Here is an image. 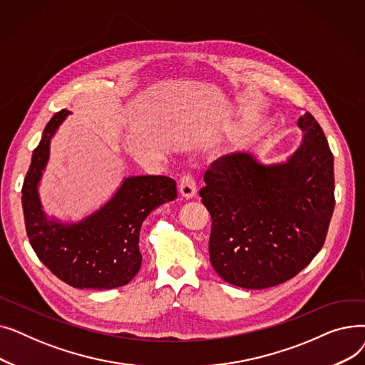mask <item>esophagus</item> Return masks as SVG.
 Here are the masks:
<instances>
[{"mask_svg": "<svg viewBox=\"0 0 365 365\" xmlns=\"http://www.w3.org/2000/svg\"><path fill=\"white\" fill-rule=\"evenodd\" d=\"M179 192L182 194V197H185L186 200L194 198L197 194V183L192 175H183L179 180Z\"/></svg>", "mask_w": 365, "mask_h": 365, "instance_id": "34e87169", "label": "esophagus"}]
</instances>
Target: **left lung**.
Returning <instances> with one entry per match:
<instances>
[{"mask_svg": "<svg viewBox=\"0 0 365 365\" xmlns=\"http://www.w3.org/2000/svg\"><path fill=\"white\" fill-rule=\"evenodd\" d=\"M304 138L284 164L234 153L205 171L200 197L212 216L215 271L242 289H269L296 277L319 253L334 210L333 153L309 112Z\"/></svg>", "mask_w": 365, "mask_h": 365, "instance_id": "obj_1", "label": "left lung"}]
</instances>
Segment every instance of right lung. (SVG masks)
Returning a JSON list of instances; mask_svg holds the SVG:
<instances>
[{
  "label": "right lung",
  "mask_w": 365,
  "mask_h": 365,
  "mask_svg": "<svg viewBox=\"0 0 365 365\" xmlns=\"http://www.w3.org/2000/svg\"><path fill=\"white\" fill-rule=\"evenodd\" d=\"M69 113L68 109L56 112L34 149L22 186L26 235L38 259L71 287L117 289L139 272L142 223L153 208L178 198L176 182L165 176L128 178L112 200L83 222H50L41 210L36 185L48 160L50 139Z\"/></svg>",
  "instance_id": "obj_1"
}]
</instances>
